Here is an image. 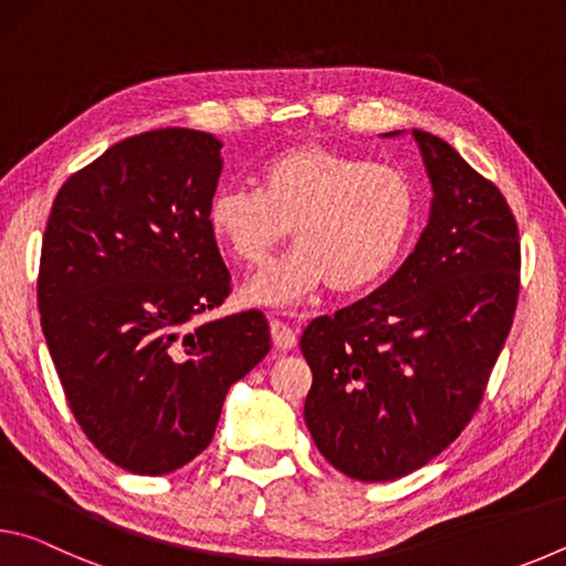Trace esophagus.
Instances as JSON below:
<instances>
[{"instance_id": "1", "label": "esophagus", "mask_w": 566, "mask_h": 566, "mask_svg": "<svg viewBox=\"0 0 566 566\" xmlns=\"http://www.w3.org/2000/svg\"><path fill=\"white\" fill-rule=\"evenodd\" d=\"M272 342L276 349H292L296 344V332L290 327V324H284L280 319H272Z\"/></svg>"}]
</instances>
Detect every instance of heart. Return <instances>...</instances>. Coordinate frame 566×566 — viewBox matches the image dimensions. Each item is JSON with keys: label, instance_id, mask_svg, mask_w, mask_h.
<instances>
[{"label": "heart", "instance_id": "heart-1", "mask_svg": "<svg viewBox=\"0 0 566 566\" xmlns=\"http://www.w3.org/2000/svg\"><path fill=\"white\" fill-rule=\"evenodd\" d=\"M207 222L219 244L262 270L292 229L294 252L249 284L260 304H294L329 284L337 294L375 286L399 260L417 222L405 171L319 145L284 149L260 169V189H219Z\"/></svg>", "mask_w": 566, "mask_h": 566}]
</instances>
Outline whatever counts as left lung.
<instances>
[{"mask_svg": "<svg viewBox=\"0 0 566 566\" xmlns=\"http://www.w3.org/2000/svg\"><path fill=\"white\" fill-rule=\"evenodd\" d=\"M411 134L434 191L415 252L300 342L312 367L306 427L324 459L359 482L415 472L462 434L520 296V229L502 191L444 139Z\"/></svg>", "mask_w": 566, "mask_h": 566, "instance_id": "left-lung-1", "label": "left lung"}]
</instances>
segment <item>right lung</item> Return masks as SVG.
Returning a JSON list of instances; mask_svg holds the SVG:
<instances>
[{
  "instance_id": "add662e5",
  "label": "right lung",
  "mask_w": 566,
  "mask_h": 566,
  "mask_svg": "<svg viewBox=\"0 0 566 566\" xmlns=\"http://www.w3.org/2000/svg\"><path fill=\"white\" fill-rule=\"evenodd\" d=\"M222 142L169 127L64 181L42 239V332L82 432L132 474H169L214 437L229 387L272 347L260 310L195 324L232 276L207 222Z\"/></svg>"
}]
</instances>
